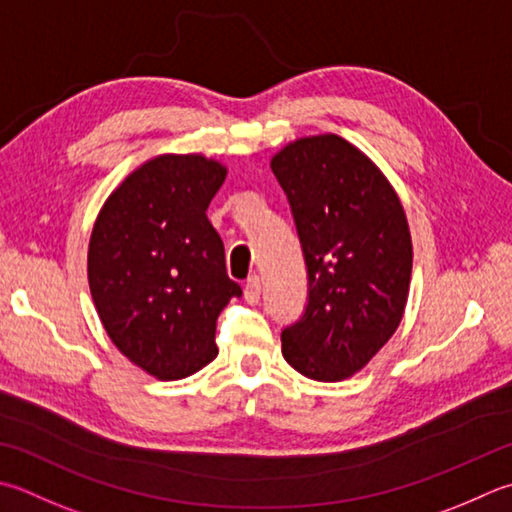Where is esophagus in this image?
Listing matches in <instances>:
<instances>
[{
    "instance_id": "obj_1",
    "label": "esophagus",
    "mask_w": 512,
    "mask_h": 512,
    "mask_svg": "<svg viewBox=\"0 0 512 512\" xmlns=\"http://www.w3.org/2000/svg\"><path fill=\"white\" fill-rule=\"evenodd\" d=\"M259 295H262V279H259L257 275H253L246 282L244 286V299L248 304H257L259 302Z\"/></svg>"
}]
</instances>
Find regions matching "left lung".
I'll use <instances>...</instances> for the list:
<instances>
[{
  "mask_svg": "<svg viewBox=\"0 0 512 512\" xmlns=\"http://www.w3.org/2000/svg\"><path fill=\"white\" fill-rule=\"evenodd\" d=\"M293 210L308 304L282 330V355L315 382L359 373L395 335L408 302L413 242L393 184L344 137L286 144L270 159Z\"/></svg>",
  "mask_w": 512,
  "mask_h": 512,
  "instance_id": "left-lung-1",
  "label": "left lung"
}]
</instances>
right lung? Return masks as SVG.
<instances>
[{
  "label": "right lung",
  "instance_id": "add662e5",
  "mask_svg": "<svg viewBox=\"0 0 512 512\" xmlns=\"http://www.w3.org/2000/svg\"><path fill=\"white\" fill-rule=\"evenodd\" d=\"M228 168L157 155L108 195L88 244V286L119 353L164 382L217 357V317L242 288L226 275L208 204Z\"/></svg>",
  "mask_w": 512,
  "mask_h": 512
}]
</instances>
